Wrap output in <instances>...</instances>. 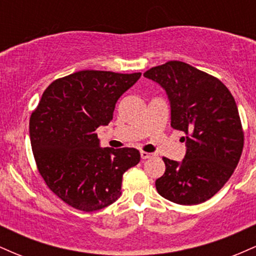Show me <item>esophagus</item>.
Returning a JSON list of instances; mask_svg holds the SVG:
<instances>
[{"mask_svg": "<svg viewBox=\"0 0 256 256\" xmlns=\"http://www.w3.org/2000/svg\"><path fill=\"white\" fill-rule=\"evenodd\" d=\"M152 154L150 152H140V158H142V160H146V158H152Z\"/></svg>", "mask_w": 256, "mask_h": 256, "instance_id": "1", "label": "esophagus"}]
</instances>
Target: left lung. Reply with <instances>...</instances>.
<instances>
[{
	"mask_svg": "<svg viewBox=\"0 0 256 256\" xmlns=\"http://www.w3.org/2000/svg\"><path fill=\"white\" fill-rule=\"evenodd\" d=\"M166 91L171 126L183 131L186 152L180 162L164 158L166 171L155 186L178 204L213 198L238 165L244 134L234 96L219 79L182 61H168L144 74Z\"/></svg>",
	"mask_w": 256,
	"mask_h": 256,
	"instance_id": "obj_1",
	"label": "left lung"
}]
</instances>
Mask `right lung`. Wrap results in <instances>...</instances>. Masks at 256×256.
Listing matches in <instances>:
<instances>
[{
    "label": "right lung",
    "instance_id": "obj_1",
    "mask_svg": "<svg viewBox=\"0 0 256 256\" xmlns=\"http://www.w3.org/2000/svg\"><path fill=\"white\" fill-rule=\"evenodd\" d=\"M140 73L79 71L46 88L30 118L32 152L58 198L95 212L122 195V174L140 160L134 148H101L95 130L110 124L120 96Z\"/></svg>",
    "mask_w": 256,
    "mask_h": 256
}]
</instances>
